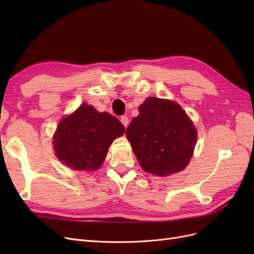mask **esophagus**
Segmentation results:
<instances>
[{"label": "esophagus", "mask_w": 254, "mask_h": 254, "mask_svg": "<svg viewBox=\"0 0 254 254\" xmlns=\"http://www.w3.org/2000/svg\"><path fill=\"white\" fill-rule=\"evenodd\" d=\"M121 123H122V124L124 125V127L126 128V127L128 126V124H129V120H128L127 117H122V118H121Z\"/></svg>", "instance_id": "34e87169"}]
</instances>
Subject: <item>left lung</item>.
Listing matches in <instances>:
<instances>
[{
    "mask_svg": "<svg viewBox=\"0 0 254 254\" xmlns=\"http://www.w3.org/2000/svg\"><path fill=\"white\" fill-rule=\"evenodd\" d=\"M126 130L136 159L145 172L166 176L189 164L197 131L181 107L171 101L148 97L139 107Z\"/></svg>",
    "mask_w": 254,
    "mask_h": 254,
    "instance_id": "1",
    "label": "left lung"
}]
</instances>
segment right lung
<instances>
[{
  "instance_id": "1",
  "label": "right lung",
  "mask_w": 254,
  "mask_h": 254,
  "mask_svg": "<svg viewBox=\"0 0 254 254\" xmlns=\"http://www.w3.org/2000/svg\"><path fill=\"white\" fill-rule=\"evenodd\" d=\"M124 131L125 127L110 113L83 104L59 123L54 148L61 162L73 170L95 171L103 164L111 142Z\"/></svg>"
}]
</instances>
